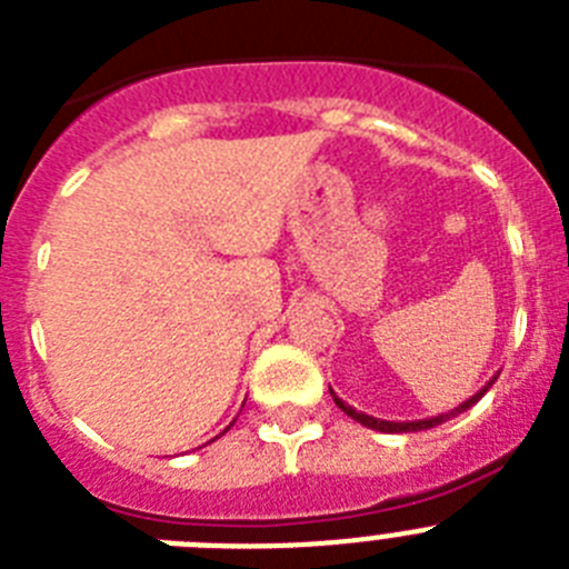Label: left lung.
<instances>
[{
  "instance_id": "8db88e82",
  "label": "left lung",
  "mask_w": 569,
  "mask_h": 569,
  "mask_svg": "<svg viewBox=\"0 0 569 569\" xmlns=\"http://www.w3.org/2000/svg\"><path fill=\"white\" fill-rule=\"evenodd\" d=\"M490 385H492V381H490ZM490 385H487L485 390H481V393L472 396L470 401H465V405H461V407H456L453 413L436 416V419H425V421H381V419H373V416H365V413H359V410H353V407H350V405H345V401H341L339 396L333 393V390H330V393H333V401H336V405H339V410H345V413L350 416V419H356V421H359V425L370 427V430H381V433H416V430H430V427L441 425V421H447V419H450V416L465 413L467 407L476 405V401H479L481 396H485L487 390H490Z\"/></svg>"
}]
</instances>
